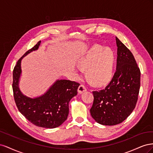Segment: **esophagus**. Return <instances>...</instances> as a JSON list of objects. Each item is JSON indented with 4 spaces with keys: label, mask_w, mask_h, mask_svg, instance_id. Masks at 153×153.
Returning <instances> with one entry per match:
<instances>
[{
    "label": "esophagus",
    "mask_w": 153,
    "mask_h": 153,
    "mask_svg": "<svg viewBox=\"0 0 153 153\" xmlns=\"http://www.w3.org/2000/svg\"><path fill=\"white\" fill-rule=\"evenodd\" d=\"M87 91L86 87L84 85H80L79 87H78V92L79 94H82L83 92H85Z\"/></svg>",
    "instance_id": "1"
}]
</instances>
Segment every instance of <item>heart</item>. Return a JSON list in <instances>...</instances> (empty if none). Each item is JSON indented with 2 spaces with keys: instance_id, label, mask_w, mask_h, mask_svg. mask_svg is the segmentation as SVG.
<instances>
[{
  "instance_id": "heart-1",
  "label": "heart",
  "mask_w": 153,
  "mask_h": 153,
  "mask_svg": "<svg viewBox=\"0 0 153 153\" xmlns=\"http://www.w3.org/2000/svg\"><path fill=\"white\" fill-rule=\"evenodd\" d=\"M115 61V54L112 50L94 46L78 59V66L82 70L86 69L87 77L92 84L102 86L112 80ZM80 75V73L76 72V76Z\"/></svg>"
}]
</instances>
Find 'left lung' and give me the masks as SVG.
Wrapping results in <instances>:
<instances>
[{"label":"left lung","instance_id":"8db88e82","mask_svg":"<svg viewBox=\"0 0 153 153\" xmlns=\"http://www.w3.org/2000/svg\"><path fill=\"white\" fill-rule=\"evenodd\" d=\"M116 71L104 89L93 91L92 117L102 125L113 126L122 123L131 114L138 100L140 71L133 55L117 37Z\"/></svg>","mask_w":153,"mask_h":153}]
</instances>
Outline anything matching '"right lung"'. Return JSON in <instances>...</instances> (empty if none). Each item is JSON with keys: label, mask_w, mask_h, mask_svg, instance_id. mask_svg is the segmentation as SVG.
I'll return each mask as SVG.
<instances>
[{"label": "right lung", "mask_w": 153, "mask_h": 153, "mask_svg": "<svg viewBox=\"0 0 153 153\" xmlns=\"http://www.w3.org/2000/svg\"><path fill=\"white\" fill-rule=\"evenodd\" d=\"M41 41L18 60L13 73L14 98L20 113L31 123L45 128H57L66 121L69 103L77 94L80 84L68 80H57L43 95L32 98L24 95L19 88L21 62L27 54L38 49Z\"/></svg>", "instance_id": "1"}]
</instances>
